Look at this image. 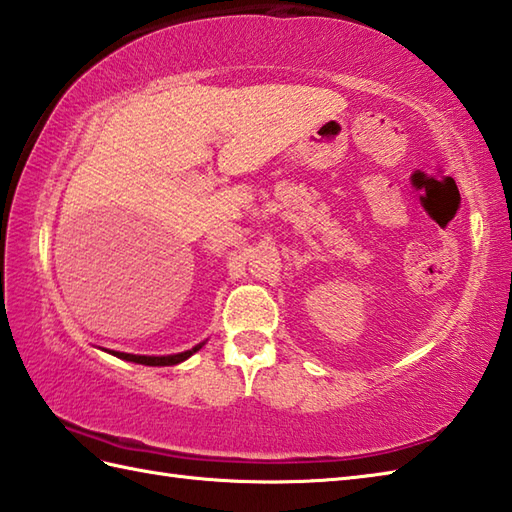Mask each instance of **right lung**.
Wrapping results in <instances>:
<instances>
[{
	"label": "right lung",
	"mask_w": 512,
	"mask_h": 512,
	"mask_svg": "<svg viewBox=\"0 0 512 512\" xmlns=\"http://www.w3.org/2000/svg\"><path fill=\"white\" fill-rule=\"evenodd\" d=\"M204 343L191 347V350L187 352H180V354H169V356H138V354H125V352H110L118 358H123V361H132V363H138V365H149V367H165V365H178L182 361H187V358L191 354H195L200 350Z\"/></svg>",
	"instance_id": "obj_1"
}]
</instances>
